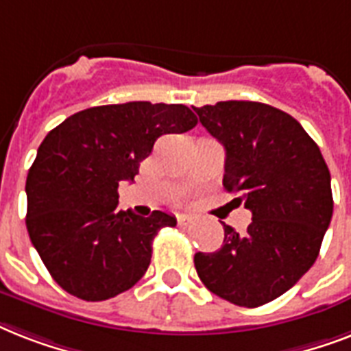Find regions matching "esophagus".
I'll return each instance as SVG.
<instances>
[{
    "instance_id": "1",
    "label": "esophagus",
    "mask_w": 351,
    "mask_h": 351,
    "mask_svg": "<svg viewBox=\"0 0 351 351\" xmlns=\"http://www.w3.org/2000/svg\"><path fill=\"white\" fill-rule=\"evenodd\" d=\"M176 222H178V226H187L191 222V217L189 215H176Z\"/></svg>"
}]
</instances>
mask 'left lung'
Listing matches in <instances>:
<instances>
[{"instance_id":"obj_1","label":"left lung","mask_w":351,"mask_h":351,"mask_svg":"<svg viewBox=\"0 0 351 351\" xmlns=\"http://www.w3.org/2000/svg\"><path fill=\"white\" fill-rule=\"evenodd\" d=\"M226 149L224 187L253 215L245 233L224 224V244L197 253L204 286L237 306L271 302L319 256L333 215L332 178L321 149L288 112L258 101L195 107Z\"/></svg>"}]
</instances>
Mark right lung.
<instances>
[{"label": "right lung", "instance_id": "1", "mask_svg": "<svg viewBox=\"0 0 351 351\" xmlns=\"http://www.w3.org/2000/svg\"><path fill=\"white\" fill-rule=\"evenodd\" d=\"M198 123L182 104L127 101L90 107L54 127L27 175V231L52 278L84 300L127 291L151 264L153 239L176 219L118 209L156 138Z\"/></svg>", "mask_w": 351, "mask_h": 351}]
</instances>
